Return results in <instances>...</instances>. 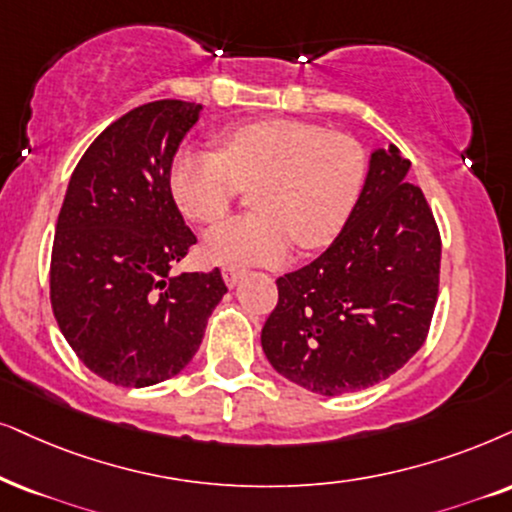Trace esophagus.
<instances>
[{
	"instance_id": "1",
	"label": "esophagus",
	"mask_w": 512,
	"mask_h": 512,
	"mask_svg": "<svg viewBox=\"0 0 512 512\" xmlns=\"http://www.w3.org/2000/svg\"><path fill=\"white\" fill-rule=\"evenodd\" d=\"M222 276H224L226 286L236 288L238 281H241V278H243V271H241V269H234V267H226V269L222 271Z\"/></svg>"
}]
</instances>
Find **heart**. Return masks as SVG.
<instances>
[{
    "mask_svg": "<svg viewBox=\"0 0 512 512\" xmlns=\"http://www.w3.org/2000/svg\"><path fill=\"white\" fill-rule=\"evenodd\" d=\"M219 153L181 148L170 165V193L181 215L217 224L241 189L255 215L205 236L203 255L222 267L286 260L290 245L323 248L340 234L364 189L368 158L349 134L304 120L267 118L219 134Z\"/></svg>",
    "mask_w": 512,
    "mask_h": 512,
    "instance_id": "heart-1",
    "label": "heart"
}]
</instances>
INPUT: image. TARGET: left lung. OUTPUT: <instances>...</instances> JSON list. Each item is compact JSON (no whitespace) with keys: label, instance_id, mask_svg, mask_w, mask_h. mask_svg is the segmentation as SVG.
Instances as JSON below:
<instances>
[{"label":"left lung","instance_id":"8db88e82","mask_svg":"<svg viewBox=\"0 0 512 512\" xmlns=\"http://www.w3.org/2000/svg\"><path fill=\"white\" fill-rule=\"evenodd\" d=\"M399 148H375L347 224L307 267L276 278L262 328L269 364L304 390L338 397L390 378L423 347L442 241Z\"/></svg>","mask_w":512,"mask_h":512}]
</instances>
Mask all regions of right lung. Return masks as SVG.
I'll list each match as a JSON object with an SVG mask.
<instances>
[{"instance_id": "obj_1", "label": "right lung", "mask_w": 512, "mask_h": 512, "mask_svg": "<svg viewBox=\"0 0 512 512\" xmlns=\"http://www.w3.org/2000/svg\"><path fill=\"white\" fill-rule=\"evenodd\" d=\"M200 103L163 99L106 127L70 177L51 250V309L89 371L148 387L184 371L226 293L222 271L172 269L196 236L170 193Z\"/></svg>"}]
</instances>
